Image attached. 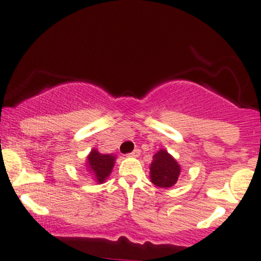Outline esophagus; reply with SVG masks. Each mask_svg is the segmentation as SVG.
Segmentation results:
<instances>
[{
    "label": "esophagus",
    "mask_w": 261,
    "mask_h": 261,
    "mask_svg": "<svg viewBox=\"0 0 261 261\" xmlns=\"http://www.w3.org/2000/svg\"><path fill=\"white\" fill-rule=\"evenodd\" d=\"M139 155H140V149H134V151L128 154V157H139Z\"/></svg>",
    "instance_id": "34e87169"
}]
</instances>
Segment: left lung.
<instances>
[{
  "label": "left lung",
  "mask_w": 261,
  "mask_h": 261,
  "mask_svg": "<svg viewBox=\"0 0 261 261\" xmlns=\"http://www.w3.org/2000/svg\"><path fill=\"white\" fill-rule=\"evenodd\" d=\"M181 167L168 151L161 148L153 155L149 166V178L154 185L160 188H170L178 181Z\"/></svg>",
  "instance_id": "left-lung-1"
}]
</instances>
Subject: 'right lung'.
Returning <instances> with one entry per match:
<instances>
[{
    "label": "right lung",
    "instance_id": "1",
    "mask_svg": "<svg viewBox=\"0 0 261 261\" xmlns=\"http://www.w3.org/2000/svg\"><path fill=\"white\" fill-rule=\"evenodd\" d=\"M116 155L112 153L101 154L97 148H93L86 160V169L91 174L93 180L103 184L110 175L115 164Z\"/></svg>",
    "mask_w": 261,
    "mask_h": 261
}]
</instances>
